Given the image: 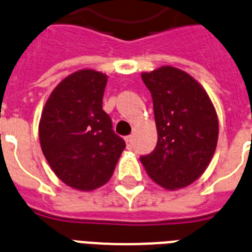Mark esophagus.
I'll use <instances>...</instances> for the list:
<instances>
[{"label": "esophagus", "mask_w": 252, "mask_h": 252, "mask_svg": "<svg viewBox=\"0 0 252 252\" xmlns=\"http://www.w3.org/2000/svg\"><path fill=\"white\" fill-rule=\"evenodd\" d=\"M126 145H128V147H130V146H132V142H133V136L126 137Z\"/></svg>", "instance_id": "1"}]
</instances>
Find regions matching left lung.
Returning a JSON list of instances; mask_svg holds the SVG:
<instances>
[{
  "mask_svg": "<svg viewBox=\"0 0 252 252\" xmlns=\"http://www.w3.org/2000/svg\"><path fill=\"white\" fill-rule=\"evenodd\" d=\"M154 102L158 145L141 162L162 188L174 191L193 183L210 164L219 136L215 107L204 87L178 67L141 74Z\"/></svg>",
  "mask_w": 252,
  "mask_h": 252,
  "instance_id": "8db88e82",
  "label": "left lung"
}]
</instances>
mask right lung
Returning a JSON list of instances; mask_svg holds the SVG:
<instances>
[{
  "label": "right lung",
  "mask_w": 252,
  "mask_h": 252,
  "mask_svg": "<svg viewBox=\"0 0 252 252\" xmlns=\"http://www.w3.org/2000/svg\"><path fill=\"white\" fill-rule=\"evenodd\" d=\"M106 83L101 71H74L55 87L42 110V152L56 177L78 191L107 183L126 147L102 110Z\"/></svg>",
  "instance_id": "right-lung-1"
}]
</instances>
